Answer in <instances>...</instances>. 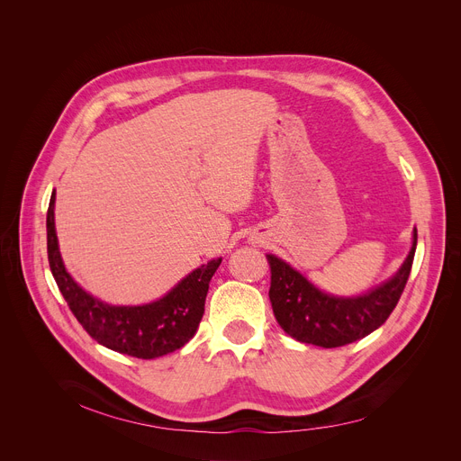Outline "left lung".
Listing matches in <instances>:
<instances>
[{
  "mask_svg": "<svg viewBox=\"0 0 461 461\" xmlns=\"http://www.w3.org/2000/svg\"><path fill=\"white\" fill-rule=\"evenodd\" d=\"M415 249L417 230H413L411 250L393 278L352 298L319 291L284 259L268 254L267 259L272 274L268 298L274 317L284 331L300 343L335 348L363 339L387 321L401 300L411 272Z\"/></svg>",
  "mask_w": 461,
  "mask_h": 461,
  "instance_id": "left-lung-1",
  "label": "left lung"
}]
</instances>
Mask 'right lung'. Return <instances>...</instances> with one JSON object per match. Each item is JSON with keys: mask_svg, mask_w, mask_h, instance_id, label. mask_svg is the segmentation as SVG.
<instances>
[{"mask_svg": "<svg viewBox=\"0 0 461 461\" xmlns=\"http://www.w3.org/2000/svg\"><path fill=\"white\" fill-rule=\"evenodd\" d=\"M55 191L48 207V261L74 317L100 345L140 359L170 354L189 343L203 317L209 282L222 258L193 270L163 298L144 305H109L81 289L60 259L55 233Z\"/></svg>", "mask_w": 461, "mask_h": 461, "instance_id": "obj_1", "label": "right lung"}]
</instances>
